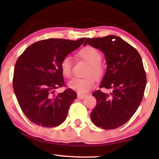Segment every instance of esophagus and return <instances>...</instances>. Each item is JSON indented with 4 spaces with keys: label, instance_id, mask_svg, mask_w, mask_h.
Listing matches in <instances>:
<instances>
[{
    "label": "esophagus",
    "instance_id": "esophagus-1",
    "mask_svg": "<svg viewBox=\"0 0 159 159\" xmlns=\"http://www.w3.org/2000/svg\"><path fill=\"white\" fill-rule=\"evenodd\" d=\"M77 97L79 99H84L85 98L86 95H80V94H79V95H77Z\"/></svg>",
    "mask_w": 159,
    "mask_h": 159
}]
</instances>
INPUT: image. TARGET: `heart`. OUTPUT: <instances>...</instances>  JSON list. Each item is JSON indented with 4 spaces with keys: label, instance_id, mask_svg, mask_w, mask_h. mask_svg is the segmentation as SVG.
I'll return each instance as SVG.
<instances>
[{
    "label": "heart",
    "instance_id": "obj_1",
    "mask_svg": "<svg viewBox=\"0 0 159 159\" xmlns=\"http://www.w3.org/2000/svg\"><path fill=\"white\" fill-rule=\"evenodd\" d=\"M78 56L82 58L90 64L86 76H93L99 78L102 76L103 68L100 64L102 60L101 53L98 50L92 46H87L80 50ZM61 74L66 78H70L72 74V61L69 56L64 57L60 62ZM70 89L76 91L79 94H85L95 86V80L93 77L86 79H74L68 83Z\"/></svg>",
    "mask_w": 159,
    "mask_h": 159
}]
</instances>
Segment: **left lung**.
I'll return each instance as SVG.
<instances>
[{"mask_svg":"<svg viewBox=\"0 0 159 159\" xmlns=\"http://www.w3.org/2000/svg\"><path fill=\"white\" fill-rule=\"evenodd\" d=\"M87 44L105 56L107 70L99 88L112 89L109 94L93 93L97 104L91 120L105 130L117 128L130 120L143 98L147 77L142 58L135 48L114 35L87 39L83 45Z\"/></svg>","mask_w":159,"mask_h":159,"instance_id":"obj_1","label":"left lung"}]
</instances>
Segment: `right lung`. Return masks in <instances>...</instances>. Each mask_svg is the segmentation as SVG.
Segmentation results:
<instances>
[{
	"mask_svg": "<svg viewBox=\"0 0 159 159\" xmlns=\"http://www.w3.org/2000/svg\"><path fill=\"white\" fill-rule=\"evenodd\" d=\"M85 39L42 40L29 46L18 58L13 89L23 113L32 123L52 128L65 120L77 95L70 88L57 95L53 94L64 83L60 62L78 49Z\"/></svg>",
	"mask_w": 159,
	"mask_h": 159,
	"instance_id": "obj_1",
	"label": "right lung"
}]
</instances>
